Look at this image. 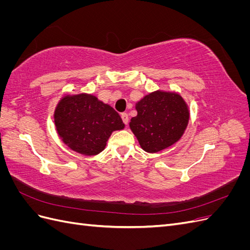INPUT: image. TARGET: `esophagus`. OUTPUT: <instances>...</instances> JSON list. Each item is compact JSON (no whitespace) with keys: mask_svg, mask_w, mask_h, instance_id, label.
<instances>
[{"mask_svg":"<svg viewBox=\"0 0 250 250\" xmlns=\"http://www.w3.org/2000/svg\"><path fill=\"white\" fill-rule=\"evenodd\" d=\"M121 118H122V121L125 125H127L128 122H129V118H128L127 113H122V115H121Z\"/></svg>","mask_w":250,"mask_h":250,"instance_id":"1","label":"esophagus"}]
</instances>
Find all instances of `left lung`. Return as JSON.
I'll return each instance as SVG.
<instances>
[{
    "mask_svg": "<svg viewBox=\"0 0 250 250\" xmlns=\"http://www.w3.org/2000/svg\"><path fill=\"white\" fill-rule=\"evenodd\" d=\"M135 109L138 115L130 120V129L142 149L149 153L175 144L190 119L187 103L176 93L156 90L135 104Z\"/></svg>",
    "mask_w": 250,
    "mask_h": 250,
    "instance_id": "obj_1",
    "label": "left lung"
}]
</instances>
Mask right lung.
<instances>
[{"label":"right lung","mask_w":250,"mask_h":250,"mask_svg":"<svg viewBox=\"0 0 250 250\" xmlns=\"http://www.w3.org/2000/svg\"><path fill=\"white\" fill-rule=\"evenodd\" d=\"M54 122L65 145L88 156L100 153L111 132L125 126L115 109L88 94L63 97L56 106Z\"/></svg>","instance_id":"add662e5"}]
</instances>
